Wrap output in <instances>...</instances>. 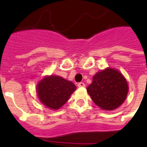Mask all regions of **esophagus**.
<instances>
[{
  "label": "esophagus",
  "instance_id": "esophagus-1",
  "mask_svg": "<svg viewBox=\"0 0 147 147\" xmlns=\"http://www.w3.org/2000/svg\"><path fill=\"white\" fill-rule=\"evenodd\" d=\"M78 86L79 88H84L85 87V83H83V82H79L78 84Z\"/></svg>",
  "mask_w": 147,
  "mask_h": 147
}]
</instances>
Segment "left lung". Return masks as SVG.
Returning <instances> with one entry per match:
<instances>
[{
  "instance_id": "left-lung-1",
  "label": "left lung",
  "mask_w": 147,
  "mask_h": 147,
  "mask_svg": "<svg viewBox=\"0 0 147 147\" xmlns=\"http://www.w3.org/2000/svg\"><path fill=\"white\" fill-rule=\"evenodd\" d=\"M87 92L94 104L105 111L120 107L128 93L127 82L116 69L107 68L97 72Z\"/></svg>"
}]
</instances>
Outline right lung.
Listing matches in <instances>:
<instances>
[{
    "label": "right lung",
    "mask_w": 147,
    "mask_h": 147,
    "mask_svg": "<svg viewBox=\"0 0 147 147\" xmlns=\"http://www.w3.org/2000/svg\"><path fill=\"white\" fill-rule=\"evenodd\" d=\"M76 89L74 83L57 76H46L36 86L40 101L53 110L59 109L64 105Z\"/></svg>",
    "instance_id": "obj_1"
}]
</instances>
